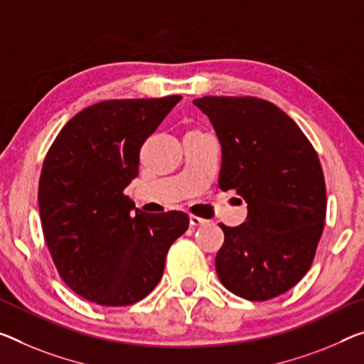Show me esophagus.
I'll list each match as a JSON object with an SVG mask.
<instances>
[{
	"instance_id": "34e87169",
	"label": "esophagus",
	"mask_w": 364,
	"mask_h": 364,
	"mask_svg": "<svg viewBox=\"0 0 364 364\" xmlns=\"http://www.w3.org/2000/svg\"><path fill=\"white\" fill-rule=\"evenodd\" d=\"M206 223V220H203V218H200V216H190V226H193V228H197V226H203Z\"/></svg>"
}]
</instances>
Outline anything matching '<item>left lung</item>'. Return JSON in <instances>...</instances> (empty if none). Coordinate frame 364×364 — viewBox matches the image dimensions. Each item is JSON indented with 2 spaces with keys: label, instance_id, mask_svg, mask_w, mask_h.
<instances>
[{
  "label": "left lung",
  "instance_id": "obj_1",
  "mask_svg": "<svg viewBox=\"0 0 364 364\" xmlns=\"http://www.w3.org/2000/svg\"><path fill=\"white\" fill-rule=\"evenodd\" d=\"M193 104L220 139V188L247 203L242 225H220L218 278L244 299L275 298L314 260L327 206L321 161L294 120L268 100L206 96Z\"/></svg>",
  "mask_w": 364,
  "mask_h": 364
}]
</instances>
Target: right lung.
<instances>
[{
  "label": "right lung",
  "instance_id": "add662e5",
  "mask_svg": "<svg viewBox=\"0 0 364 364\" xmlns=\"http://www.w3.org/2000/svg\"><path fill=\"white\" fill-rule=\"evenodd\" d=\"M181 96L94 104L66 124L46 156L38 208L60 277L100 306H128L159 283L171 244L188 215L132 210L124 190L138 176L139 149Z\"/></svg>",
  "mask_w": 364,
  "mask_h": 364
}]
</instances>
